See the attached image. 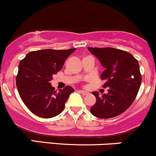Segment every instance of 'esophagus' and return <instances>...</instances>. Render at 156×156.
Segmentation results:
<instances>
[{
  "label": "esophagus",
  "mask_w": 156,
  "mask_h": 156,
  "mask_svg": "<svg viewBox=\"0 0 156 156\" xmlns=\"http://www.w3.org/2000/svg\"><path fill=\"white\" fill-rule=\"evenodd\" d=\"M80 92L82 94H83V95H87V94H89L88 92H87V91H84V90H80Z\"/></svg>",
  "instance_id": "1"
}]
</instances>
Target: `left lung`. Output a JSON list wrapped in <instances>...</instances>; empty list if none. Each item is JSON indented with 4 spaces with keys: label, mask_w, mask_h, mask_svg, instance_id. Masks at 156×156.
<instances>
[{
    "label": "left lung",
    "mask_w": 156,
    "mask_h": 156,
    "mask_svg": "<svg viewBox=\"0 0 156 156\" xmlns=\"http://www.w3.org/2000/svg\"><path fill=\"white\" fill-rule=\"evenodd\" d=\"M105 68L101 79L105 80L103 87H108L107 94L99 96L90 109L94 117L108 119L117 117L127 110L135 100L141 83L138 61L128 52L112 48H88Z\"/></svg>",
    "instance_id": "1"
}]
</instances>
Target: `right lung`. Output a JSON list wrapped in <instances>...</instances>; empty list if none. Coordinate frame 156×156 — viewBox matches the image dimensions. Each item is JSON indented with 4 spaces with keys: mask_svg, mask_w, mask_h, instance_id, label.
<instances>
[{
    "mask_svg": "<svg viewBox=\"0 0 156 156\" xmlns=\"http://www.w3.org/2000/svg\"><path fill=\"white\" fill-rule=\"evenodd\" d=\"M76 48L44 49L28 53L20 62L16 84L27 108L35 115L51 118L64 110L74 89L66 87L58 92L51 86L53 76L62 69L64 62Z\"/></svg>",
    "mask_w": 156,
    "mask_h": 156,
    "instance_id": "right-lung-1",
    "label": "right lung"
}]
</instances>
